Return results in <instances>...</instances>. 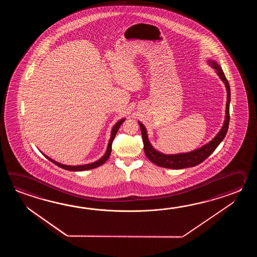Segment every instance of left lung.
Instances as JSON below:
<instances>
[{"mask_svg": "<svg viewBox=\"0 0 257 257\" xmlns=\"http://www.w3.org/2000/svg\"><path fill=\"white\" fill-rule=\"evenodd\" d=\"M208 64L215 70V72L218 74L219 79L223 82L224 85L226 87V91H227V102H226L225 119H224L223 125L218 131V134L214 137L210 142L203 145L201 147L191 151L189 153L165 154V153H161L156 149H154L149 140L146 127L141 121H138L139 125L141 126V131H142V141L144 144V153L146 154L148 159L153 164L161 166V167H164V168H169V169H184V168H188V167H194L197 164H201L203 161H205L206 159L208 158V156L216 150V148L218 147L219 143L223 141L224 138L226 136L229 122L230 89H229V82L224 75L221 67L216 60L208 59Z\"/></svg>", "mask_w": 257, "mask_h": 257, "instance_id": "obj_1", "label": "left lung"}]
</instances>
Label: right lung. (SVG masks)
Wrapping results in <instances>:
<instances>
[{
	"label": "right lung",
	"mask_w": 257,
	"mask_h": 257,
	"mask_svg": "<svg viewBox=\"0 0 257 257\" xmlns=\"http://www.w3.org/2000/svg\"><path fill=\"white\" fill-rule=\"evenodd\" d=\"M125 120H126V118H121V119L117 121V122L115 123V125L113 126L112 130H111V136H110L109 142H108V144H107V148H106L105 153H104V155H103L101 158L97 160V161H95V162H93V163H91V164H82V165H67V164H62L59 163V162H56V161H54L53 159H51L50 157H49L48 155L44 154L41 151H40V152H41V153L43 154L44 156H45L46 158L49 159L50 162H52L53 164H56V165H58L59 167L62 168V169L68 170V171H73V172H81V171H86V170H91L93 169V168H96V167H99L100 165L104 164V163L108 160V158H109L110 154H111V151H112V142L114 141L115 134H116V132H117L118 130H119L121 124H122V123H123Z\"/></svg>",
	"instance_id": "right-lung-1"
}]
</instances>
